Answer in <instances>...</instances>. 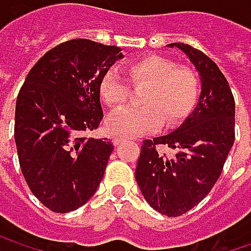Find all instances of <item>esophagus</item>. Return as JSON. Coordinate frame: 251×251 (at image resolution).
I'll list each match as a JSON object with an SVG mask.
<instances>
[{
	"label": "esophagus",
	"mask_w": 251,
	"mask_h": 251,
	"mask_svg": "<svg viewBox=\"0 0 251 251\" xmlns=\"http://www.w3.org/2000/svg\"><path fill=\"white\" fill-rule=\"evenodd\" d=\"M127 141V138H124V136H116V138H113V145L115 147H119L121 144H124Z\"/></svg>",
	"instance_id": "obj_1"
}]
</instances>
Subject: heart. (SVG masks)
<instances>
[{
    "label": "heart",
    "mask_w": 251,
    "mask_h": 251,
    "mask_svg": "<svg viewBox=\"0 0 251 251\" xmlns=\"http://www.w3.org/2000/svg\"><path fill=\"white\" fill-rule=\"evenodd\" d=\"M126 71L133 84H145L148 88L141 99L142 107H126L109 116L106 127L113 135H141L155 130L161 124L176 126L198 103V75L166 56L135 59L126 65ZM99 93L107 107L118 109L127 99V84L116 70H109L100 78Z\"/></svg>",
    "instance_id": "obj_1"
}]
</instances>
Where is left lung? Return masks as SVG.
Masks as SVG:
<instances>
[{
	"instance_id": "8db88e82",
	"label": "left lung",
	"mask_w": 251,
	"mask_h": 251,
	"mask_svg": "<svg viewBox=\"0 0 251 251\" xmlns=\"http://www.w3.org/2000/svg\"><path fill=\"white\" fill-rule=\"evenodd\" d=\"M193 64L201 78V96L193 112L173 132L145 139L135 178L145 201L160 214L178 217L196 206L214 187L234 144L235 103L224 74L203 52L170 43ZM160 145L176 151L167 159Z\"/></svg>"
}]
</instances>
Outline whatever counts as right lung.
Instances as JSON below:
<instances>
[{
  "label": "right lung",
  "instance_id": "obj_1",
  "mask_svg": "<svg viewBox=\"0 0 251 251\" xmlns=\"http://www.w3.org/2000/svg\"><path fill=\"white\" fill-rule=\"evenodd\" d=\"M122 58L118 46L74 39L48 50L25 76L14 124L20 169L53 212L87 203L103 178L113 145L84 133L100 125L99 82Z\"/></svg>",
  "mask_w": 251,
  "mask_h": 251
}]
</instances>
